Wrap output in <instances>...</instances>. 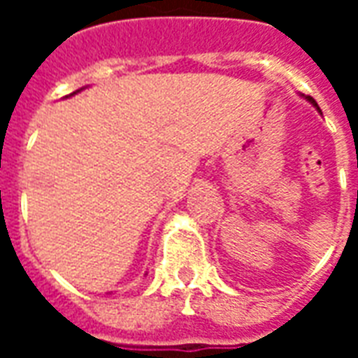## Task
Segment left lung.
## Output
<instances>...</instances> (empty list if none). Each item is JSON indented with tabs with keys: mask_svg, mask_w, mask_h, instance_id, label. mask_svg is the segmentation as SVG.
<instances>
[{
	"mask_svg": "<svg viewBox=\"0 0 358 358\" xmlns=\"http://www.w3.org/2000/svg\"><path fill=\"white\" fill-rule=\"evenodd\" d=\"M307 99H308V101H310V103H313V105H315V107H316V109H318V110H320V107H318V105H316V101H315V99H313V97H310V95H308V97H307Z\"/></svg>",
	"mask_w": 358,
	"mask_h": 358,
	"instance_id": "1",
	"label": "left lung"
}]
</instances>
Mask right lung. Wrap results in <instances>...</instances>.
<instances>
[{
    "label": "right lung",
    "instance_id": "obj_1",
    "mask_svg": "<svg viewBox=\"0 0 358 358\" xmlns=\"http://www.w3.org/2000/svg\"><path fill=\"white\" fill-rule=\"evenodd\" d=\"M78 92H80V90H78ZM74 94H76V92H74Z\"/></svg>",
    "mask_w": 358,
    "mask_h": 358
}]
</instances>
